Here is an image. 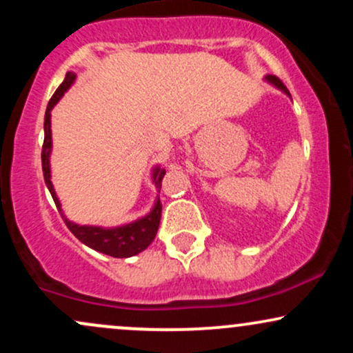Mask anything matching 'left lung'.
<instances>
[{"instance_id": "obj_1", "label": "left lung", "mask_w": 353, "mask_h": 353, "mask_svg": "<svg viewBox=\"0 0 353 353\" xmlns=\"http://www.w3.org/2000/svg\"><path fill=\"white\" fill-rule=\"evenodd\" d=\"M267 81H270V83H272V84H275V86H277V88H281L283 92H287V94H290V92H289V91H287L285 84H283V83H282V81L277 78V76H267Z\"/></svg>"}]
</instances>
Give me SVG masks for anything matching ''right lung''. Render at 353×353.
Listing matches in <instances>:
<instances>
[{"instance_id": "1", "label": "right lung", "mask_w": 353, "mask_h": 353, "mask_svg": "<svg viewBox=\"0 0 353 353\" xmlns=\"http://www.w3.org/2000/svg\"><path fill=\"white\" fill-rule=\"evenodd\" d=\"M76 79L74 72H66V78H64L63 83L59 84V88L56 89L52 98L48 103L46 114H44V143H43V151H41V163H43V176L44 182H46L48 189H50L52 201H54L56 208L61 212V204L56 197L54 189H52L51 184V171H50V152H51V109L58 103L61 96L64 94L68 88L71 86L72 81ZM165 174V169L156 168L154 169V182H156L157 188H161V182H163V177ZM161 212H163V204L161 201L156 202L152 212L149 216H145L139 221L132 222V224L123 225V228L116 229H103V228H92V225H78L72 224V222L68 221L66 217L61 214L66 222L68 229L74 234L76 237L79 239L83 244H86L91 249L98 250V252H103L106 255H111V257H132V255L143 252V250L148 247L156 237L157 229H159L161 222Z\"/></svg>"}]
</instances>
